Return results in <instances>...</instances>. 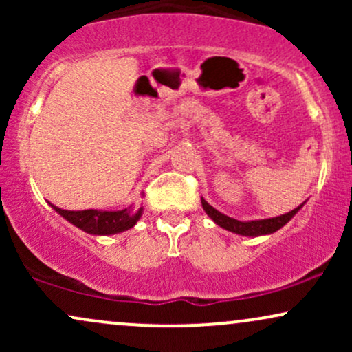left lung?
Masks as SVG:
<instances>
[{
    "instance_id": "left-lung-1",
    "label": "left lung",
    "mask_w": 352,
    "mask_h": 352,
    "mask_svg": "<svg viewBox=\"0 0 352 352\" xmlns=\"http://www.w3.org/2000/svg\"><path fill=\"white\" fill-rule=\"evenodd\" d=\"M201 207H204L207 215L215 221L217 225H220L221 228L228 230V232L238 233V235H245V236H258V235H268V233L276 232L280 230L283 225L288 223L292 218L296 215L298 210H300L302 205H300L298 208L292 210L289 213H285L281 217H274V218H266V220H254V221H238L235 218H230L223 213H220L218 210H215L212 205H208L207 201L201 199Z\"/></svg>"
}]
</instances>
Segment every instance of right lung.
<instances>
[{"mask_svg": "<svg viewBox=\"0 0 352 352\" xmlns=\"http://www.w3.org/2000/svg\"><path fill=\"white\" fill-rule=\"evenodd\" d=\"M52 208L72 225L91 235H114V233L125 232V230L134 227L142 213V210L131 213L127 208L119 210V212H100V210L69 212V210H60L54 205Z\"/></svg>", "mask_w": 352, "mask_h": 352, "instance_id": "add662e5", "label": "right lung"}]
</instances>
